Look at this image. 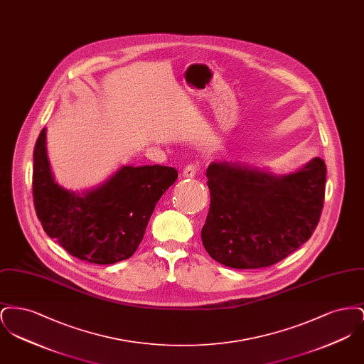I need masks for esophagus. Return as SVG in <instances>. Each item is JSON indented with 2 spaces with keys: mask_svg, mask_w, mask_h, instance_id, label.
I'll use <instances>...</instances> for the list:
<instances>
[{
  "mask_svg": "<svg viewBox=\"0 0 364 364\" xmlns=\"http://www.w3.org/2000/svg\"><path fill=\"white\" fill-rule=\"evenodd\" d=\"M196 173V166L195 165H188L183 169V176L184 177H193Z\"/></svg>",
  "mask_w": 364,
  "mask_h": 364,
  "instance_id": "34e87169",
  "label": "esophagus"
}]
</instances>
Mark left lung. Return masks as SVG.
Segmentation results:
<instances>
[{
    "label": "left lung",
    "instance_id": "obj_1",
    "mask_svg": "<svg viewBox=\"0 0 364 364\" xmlns=\"http://www.w3.org/2000/svg\"><path fill=\"white\" fill-rule=\"evenodd\" d=\"M206 177L210 210L202 242L228 267L272 266L307 242L318 225L326 186L319 156L285 174L214 161Z\"/></svg>",
    "mask_w": 364,
    "mask_h": 364
}]
</instances>
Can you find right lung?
<instances>
[{"mask_svg": "<svg viewBox=\"0 0 364 364\" xmlns=\"http://www.w3.org/2000/svg\"><path fill=\"white\" fill-rule=\"evenodd\" d=\"M177 176L171 166L122 165L98 186L67 190L54 180L43 128L34 149L35 211L48 236L72 257L112 264L136 251L156 202Z\"/></svg>", "mask_w": 364, "mask_h": 364, "instance_id": "obj_1", "label": "right lung"}]
</instances>
